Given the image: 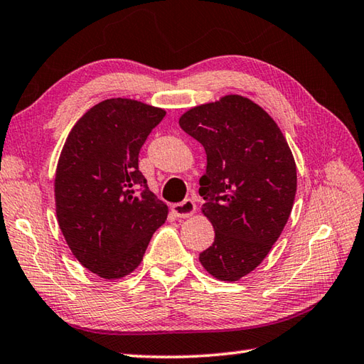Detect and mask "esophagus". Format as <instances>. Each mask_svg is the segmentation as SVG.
<instances>
[{
	"instance_id": "1",
	"label": "esophagus",
	"mask_w": 364,
	"mask_h": 364,
	"mask_svg": "<svg viewBox=\"0 0 364 364\" xmlns=\"http://www.w3.org/2000/svg\"><path fill=\"white\" fill-rule=\"evenodd\" d=\"M172 211L176 218H189V215L196 213V203L191 198H186L180 203L172 205Z\"/></svg>"
}]
</instances>
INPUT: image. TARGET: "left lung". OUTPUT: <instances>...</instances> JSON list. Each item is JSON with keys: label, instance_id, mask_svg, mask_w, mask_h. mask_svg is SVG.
<instances>
[{"label": "left lung", "instance_id": "obj_1", "mask_svg": "<svg viewBox=\"0 0 364 364\" xmlns=\"http://www.w3.org/2000/svg\"><path fill=\"white\" fill-rule=\"evenodd\" d=\"M180 127L206 151L198 194L215 236L198 259L213 277L236 282L280 237L296 197V162L272 117L241 95L192 107Z\"/></svg>", "mask_w": 364, "mask_h": 364}]
</instances>
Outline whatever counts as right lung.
Masks as SVG:
<instances>
[{"label": "right lung", "instance_id": "1", "mask_svg": "<svg viewBox=\"0 0 364 364\" xmlns=\"http://www.w3.org/2000/svg\"><path fill=\"white\" fill-rule=\"evenodd\" d=\"M164 115L136 100H105L76 122L60 153L54 180L60 231L76 259L107 280L141 264L167 219V206L139 170V151Z\"/></svg>", "mask_w": 364, "mask_h": 364}]
</instances>
